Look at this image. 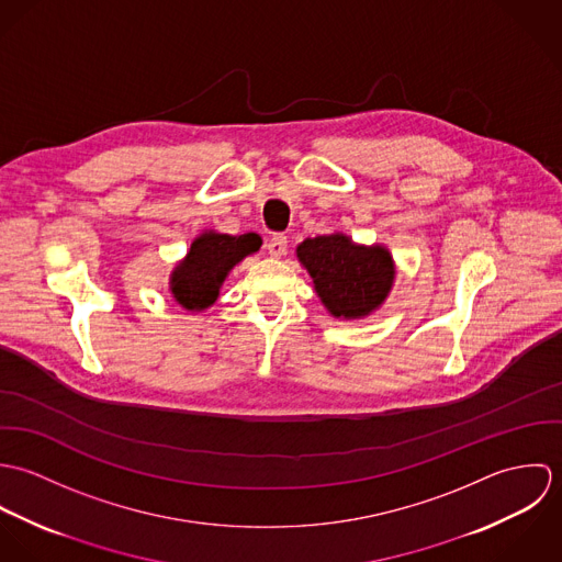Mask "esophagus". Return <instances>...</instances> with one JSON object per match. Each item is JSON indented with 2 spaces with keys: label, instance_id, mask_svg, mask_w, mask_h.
I'll return each mask as SVG.
<instances>
[{
  "label": "esophagus",
  "instance_id": "34e87169",
  "mask_svg": "<svg viewBox=\"0 0 562 562\" xmlns=\"http://www.w3.org/2000/svg\"><path fill=\"white\" fill-rule=\"evenodd\" d=\"M268 252H270V257H274V259L283 257V255L288 252V238L281 236V234L272 236V238L268 240Z\"/></svg>",
  "mask_w": 562,
  "mask_h": 562
}]
</instances>
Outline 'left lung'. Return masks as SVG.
<instances>
[{
	"label": "left lung",
	"instance_id": "8db88e82",
	"mask_svg": "<svg viewBox=\"0 0 562 562\" xmlns=\"http://www.w3.org/2000/svg\"><path fill=\"white\" fill-rule=\"evenodd\" d=\"M324 310L337 321H363L387 301L396 261L383 244H361L341 232L307 238L296 246Z\"/></svg>",
	"mask_w": 562,
	"mask_h": 562
}]
</instances>
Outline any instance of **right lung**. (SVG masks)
Segmentation results:
<instances>
[{
    "label": "right lung",
    "instance_id": "right-lung-1",
    "mask_svg": "<svg viewBox=\"0 0 562 562\" xmlns=\"http://www.w3.org/2000/svg\"><path fill=\"white\" fill-rule=\"evenodd\" d=\"M261 246L257 234L229 236L216 229L201 232L179 259L168 277V292L179 307L199 314L210 310L227 281L229 272L244 257L255 255Z\"/></svg>",
    "mask_w": 562,
    "mask_h": 562
}]
</instances>
